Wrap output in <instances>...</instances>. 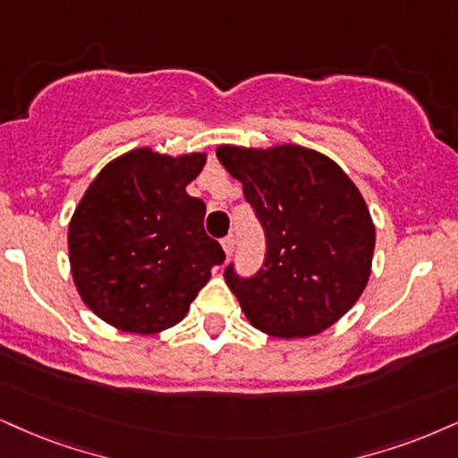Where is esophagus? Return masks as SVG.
<instances>
[{
    "label": "esophagus",
    "mask_w": 458,
    "mask_h": 458,
    "mask_svg": "<svg viewBox=\"0 0 458 458\" xmlns=\"http://www.w3.org/2000/svg\"><path fill=\"white\" fill-rule=\"evenodd\" d=\"M220 244H223L225 255H227V257L233 255V248H235V238H233V233H229L227 238H223V242H220Z\"/></svg>",
    "instance_id": "1"
}]
</instances>
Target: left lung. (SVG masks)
<instances>
[{
  "label": "left lung",
  "instance_id": "1",
  "mask_svg": "<svg viewBox=\"0 0 458 458\" xmlns=\"http://www.w3.org/2000/svg\"><path fill=\"white\" fill-rule=\"evenodd\" d=\"M265 231L263 267L250 278L225 267L246 318L276 337L325 331L357 303L369 280L376 229L363 197L320 152L218 146Z\"/></svg>",
  "mask_w": 458,
  "mask_h": 458
}]
</instances>
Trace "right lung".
<instances>
[{
  "instance_id": "right-lung-1",
  "label": "right lung",
  "mask_w": 458,
  "mask_h": 458,
  "mask_svg": "<svg viewBox=\"0 0 458 458\" xmlns=\"http://www.w3.org/2000/svg\"><path fill=\"white\" fill-rule=\"evenodd\" d=\"M206 155L150 148L108 163L70 223V263L82 301L129 333H159L189 312L210 269L225 261L203 229L206 203L186 193Z\"/></svg>"
}]
</instances>
